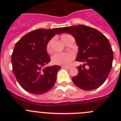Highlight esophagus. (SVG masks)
<instances>
[{"mask_svg":"<svg viewBox=\"0 0 121 121\" xmlns=\"http://www.w3.org/2000/svg\"><path fill=\"white\" fill-rule=\"evenodd\" d=\"M62 68H63V69H70V67H69V66H62Z\"/></svg>","mask_w":121,"mask_h":121,"instance_id":"34e87169","label":"esophagus"}]
</instances>
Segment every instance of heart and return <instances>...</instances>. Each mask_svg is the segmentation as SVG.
Here are the masks:
<instances>
[{"label":"heart","mask_w":121,"mask_h":121,"mask_svg":"<svg viewBox=\"0 0 121 121\" xmlns=\"http://www.w3.org/2000/svg\"><path fill=\"white\" fill-rule=\"evenodd\" d=\"M69 35L64 34L61 35V39L64 43L65 42V38ZM46 51L48 53L52 52V40L49 41L46 45ZM75 58V55L72 52H65V53H57L52 56L51 61L52 63L55 65L58 66H66L70 64L72 61Z\"/></svg>","instance_id":"heart-1"}]
</instances>
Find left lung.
Here are the masks:
<instances>
[{"mask_svg": "<svg viewBox=\"0 0 121 121\" xmlns=\"http://www.w3.org/2000/svg\"><path fill=\"white\" fill-rule=\"evenodd\" d=\"M63 32L75 38L78 46L76 60L84 63L77 67L78 73L72 78L73 83L84 90L98 88L108 77L113 60L107 38L97 29L82 25L61 28V33Z\"/></svg>", "mask_w": 121, "mask_h": 121, "instance_id": "8db88e82", "label": "left lung"}]
</instances>
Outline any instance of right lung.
<instances>
[{
    "label": "right lung",
    "mask_w": 121,
    "mask_h": 121,
    "mask_svg": "<svg viewBox=\"0 0 121 121\" xmlns=\"http://www.w3.org/2000/svg\"><path fill=\"white\" fill-rule=\"evenodd\" d=\"M61 28L35 29L16 43L12 54L13 72L26 92L42 95L54 87L61 67L45 66L51 61L46 45L56 34H61Z\"/></svg>",
    "instance_id": "right-lung-1"
}]
</instances>
